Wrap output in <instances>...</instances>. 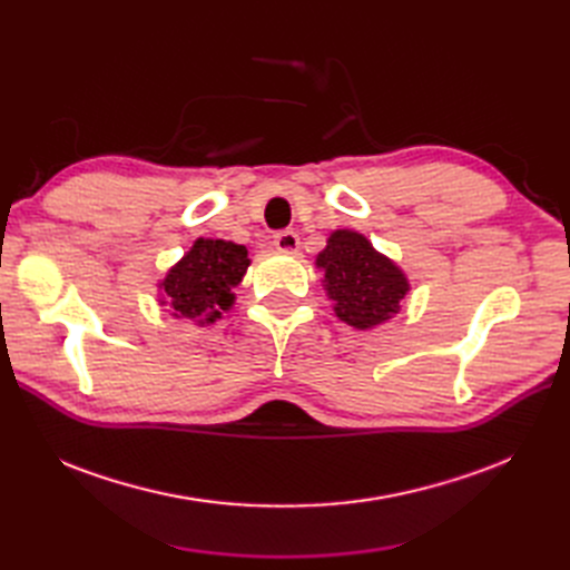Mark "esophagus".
Masks as SVG:
<instances>
[{"mask_svg":"<svg viewBox=\"0 0 570 570\" xmlns=\"http://www.w3.org/2000/svg\"><path fill=\"white\" fill-rule=\"evenodd\" d=\"M273 245H275V249L283 252V254H295L299 249V237H297V233L283 230V233L273 237Z\"/></svg>","mask_w":570,"mask_h":570,"instance_id":"34e87169","label":"esophagus"}]
</instances>
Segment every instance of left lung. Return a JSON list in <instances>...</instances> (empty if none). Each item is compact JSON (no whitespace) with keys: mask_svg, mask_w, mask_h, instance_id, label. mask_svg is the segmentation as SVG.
Instances as JSON below:
<instances>
[{"mask_svg":"<svg viewBox=\"0 0 570 570\" xmlns=\"http://www.w3.org/2000/svg\"><path fill=\"white\" fill-rule=\"evenodd\" d=\"M316 266L335 316L358 331L390 321L409 292L404 271L354 230L331 233Z\"/></svg>","mask_w":570,"mask_h":570,"instance_id":"obj_1","label":"left lung"}]
</instances>
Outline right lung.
<instances>
[{"label":"right lung","instance_id":"obj_1","mask_svg":"<svg viewBox=\"0 0 570 570\" xmlns=\"http://www.w3.org/2000/svg\"><path fill=\"white\" fill-rule=\"evenodd\" d=\"M247 268L245 245L199 237L159 283V302L170 306V316L209 325L235 304L233 289L243 283Z\"/></svg>","mask_w":570,"mask_h":570}]
</instances>
